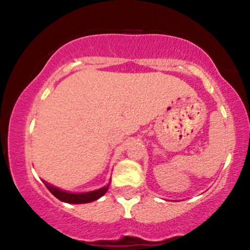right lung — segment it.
Returning <instances> with one entry per match:
<instances>
[{
	"mask_svg": "<svg viewBox=\"0 0 250 250\" xmlns=\"http://www.w3.org/2000/svg\"><path fill=\"white\" fill-rule=\"evenodd\" d=\"M44 182V181H43ZM45 187L49 189V191L54 196L57 197L62 202L67 203H75V205H80V203H89L93 202L100 197L103 196L105 193H107L109 185L105 186V187L97 189V190L93 191H87V193H69V191H64L62 189L54 187V186L49 185V183L44 182Z\"/></svg>",
	"mask_w": 250,
	"mask_h": 250,
	"instance_id": "obj_1",
	"label": "right lung"
}]
</instances>
